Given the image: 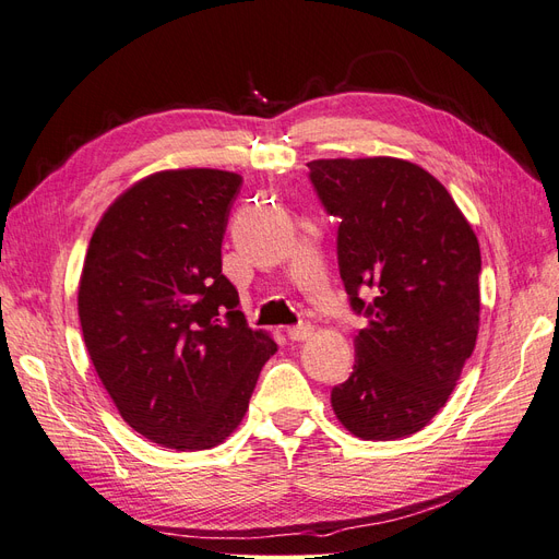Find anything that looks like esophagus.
I'll return each instance as SVG.
<instances>
[{"instance_id": "esophagus-1", "label": "esophagus", "mask_w": 559, "mask_h": 559, "mask_svg": "<svg viewBox=\"0 0 559 559\" xmlns=\"http://www.w3.org/2000/svg\"><path fill=\"white\" fill-rule=\"evenodd\" d=\"M286 335H289L292 341H298V343H302V341H308V337L312 335V326H310V324L292 326V329H286Z\"/></svg>"}]
</instances>
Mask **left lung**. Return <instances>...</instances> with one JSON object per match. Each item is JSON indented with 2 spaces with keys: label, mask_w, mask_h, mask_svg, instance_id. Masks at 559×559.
<instances>
[{
  "label": "left lung",
  "mask_w": 559,
  "mask_h": 559,
  "mask_svg": "<svg viewBox=\"0 0 559 559\" xmlns=\"http://www.w3.org/2000/svg\"><path fill=\"white\" fill-rule=\"evenodd\" d=\"M337 226V265L357 314L352 376L333 386L341 425L364 441L425 429L448 403L480 326V247L445 186L401 158L308 163ZM377 296L366 304L361 290Z\"/></svg>",
  "instance_id": "1"
}]
</instances>
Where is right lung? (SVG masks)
I'll return each mask as SVG.
<instances>
[{"label": "right lung", "mask_w": 559, "mask_h": 559, "mask_svg": "<svg viewBox=\"0 0 559 559\" xmlns=\"http://www.w3.org/2000/svg\"><path fill=\"white\" fill-rule=\"evenodd\" d=\"M240 183L210 167L148 175L111 202L83 261L79 319L97 378L128 425L163 448L224 443L277 352L247 326L222 273Z\"/></svg>", "instance_id": "obj_1"}]
</instances>
